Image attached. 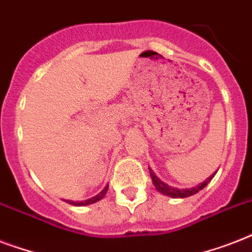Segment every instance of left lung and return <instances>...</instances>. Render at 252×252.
Here are the masks:
<instances>
[{
  "label": "left lung",
  "mask_w": 252,
  "mask_h": 252,
  "mask_svg": "<svg viewBox=\"0 0 252 252\" xmlns=\"http://www.w3.org/2000/svg\"><path fill=\"white\" fill-rule=\"evenodd\" d=\"M216 172L213 174V175L209 176L207 180H204L201 184H199V186H196V187H193V188H188V189H178V188L170 187V186H167V184L163 183L162 180L158 179L157 176H156V174H154V172H152V170H150V176H152V179H153L154 187L157 188L158 191L161 192V193H163V195L171 196V197H188V196L195 195V193H197L199 191H201V189H203V188L205 187V186H207L209 182H211L212 178L216 175Z\"/></svg>",
  "instance_id": "obj_1"
}]
</instances>
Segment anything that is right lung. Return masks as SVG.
I'll return each instance as SVG.
<instances>
[{
  "instance_id": "1",
  "label": "right lung",
  "mask_w": 252,
  "mask_h": 252,
  "mask_svg": "<svg viewBox=\"0 0 252 252\" xmlns=\"http://www.w3.org/2000/svg\"><path fill=\"white\" fill-rule=\"evenodd\" d=\"M107 191H108V186H106V187L103 188L102 192H99L98 195L94 196V197H91V199L89 200H85V201H69V200H66L69 204H72V205H87V204H93L95 203V201H98V200L103 199L104 197V195L107 193Z\"/></svg>"
}]
</instances>
